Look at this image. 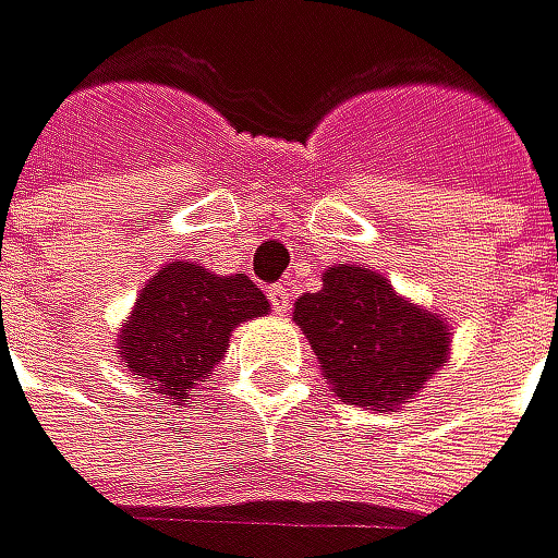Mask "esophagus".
Wrapping results in <instances>:
<instances>
[{
    "label": "esophagus",
    "instance_id": "obj_1",
    "mask_svg": "<svg viewBox=\"0 0 558 558\" xmlns=\"http://www.w3.org/2000/svg\"><path fill=\"white\" fill-rule=\"evenodd\" d=\"M267 301L274 304L277 314H288V311H291V291H288L284 284H274V288L267 291Z\"/></svg>",
    "mask_w": 558,
    "mask_h": 558
}]
</instances>
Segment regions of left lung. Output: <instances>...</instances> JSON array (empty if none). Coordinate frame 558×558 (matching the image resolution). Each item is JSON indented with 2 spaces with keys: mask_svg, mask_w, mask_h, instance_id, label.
<instances>
[{
  "mask_svg": "<svg viewBox=\"0 0 558 558\" xmlns=\"http://www.w3.org/2000/svg\"><path fill=\"white\" fill-rule=\"evenodd\" d=\"M333 392L360 409L392 412L418 396L451 350L445 317L399 298L383 274L340 264L324 288L294 304Z\"/></svg>",
  "mask_w": 558,
  "mask_h": 558,
  "instance_id": "obj_1",
  "label": "left lung"
}]
</instances>
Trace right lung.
Segmentation results:
<instances>
[{"label": "right lung", "instance_id": "obj_1", "mask_svg": "<svg viewBox=\"0 0 558 558\" xmlns=\"http://www.w3.org/2000/svg\"><path fill=\"white\" fill-rule=\"evenodd\" d=\"M267 298L247 274H211L189 260H172L143 284L117 353L123 366L162 399L185 402L225 360L238 324L264 317Z\"/></svg>", "mask_w": 558, "mask_h": 558}]
</instances>
